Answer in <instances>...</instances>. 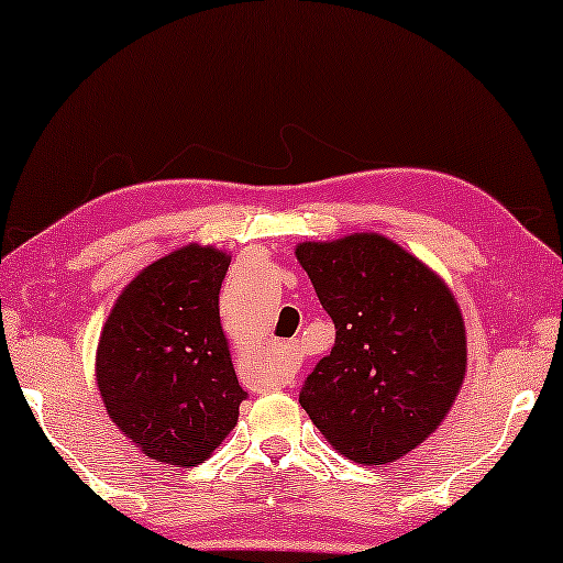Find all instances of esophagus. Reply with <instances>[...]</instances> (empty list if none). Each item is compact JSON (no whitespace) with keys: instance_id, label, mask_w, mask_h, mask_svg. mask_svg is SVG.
<instances>
[{"instance_id":"1","label":"esophagus","mask_w":563,"mask_h":563,"mask_svg":"<svg viewBox=\"0 0 563 563\" xmlns=\"http://www.w3.org/2000/svg\"><path fill=\"white\" fill-rule=\"evenodd\" d=\"M276 353V374H274V382L276 384H284L291 376V372H295L297 366V353L295 349H291L289 343H279L274 349Z\"/></svg>"}]
</instances>
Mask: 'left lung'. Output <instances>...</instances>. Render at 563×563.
Wrapping results in <instances>:
<instances>
[{
  "instance_id": "left-lung-1",
  "label": "left lung",
  "mask_w": 563,
  "mask_h": 563,
  "mask_svg": "<svg viewBox=\"0 0 563 563\" xmlns=\"http://www.w3.org/2000/svg\"><path fill=\"white\" fill-rule=\"evenodd\" d=\"M295 253L335 325L333 351L307 374L299 405L351 461L405 456L441 426L464 382L456 299L384 235L299 243Z\"/></svg>"
}]
</instances>
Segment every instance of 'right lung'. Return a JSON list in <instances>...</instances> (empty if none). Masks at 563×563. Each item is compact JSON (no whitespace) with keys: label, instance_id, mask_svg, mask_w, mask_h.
Wrapping results in <instances>:
<instances>
[{"label":"right lung","instance_id":"1","mask_svg":"<svg viewBox=\"0 0 563 563\" xmlns=\"http://www.w3.org/2000/svg\"><path fill=\"white\" fill-rule=\"evenodd\" d=\"M230 256L168 253L128 284L104 322L97 384L114 426L145 456L197 466L238 422V384L220 325Z\"/></svg>","mask_w":563,"mask_h":563}]
</instances>
